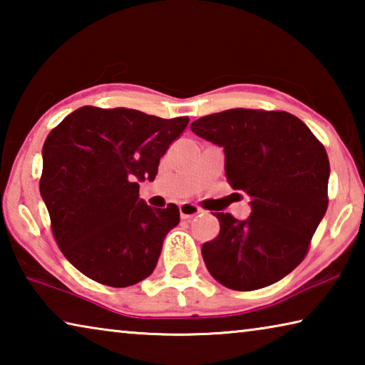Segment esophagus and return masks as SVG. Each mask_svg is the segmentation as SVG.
<instances>
[{"mask_svg":"<svg viewBox=\"0 0 365 365\" xmlns=\"http://www.w3.org/2000/svg\"><path fill=\"white\" fill-rule=\"evenodd\" d=\"M201 212V207H197L193 202H182L180 205V215L182 219H191Z\"/></svg>","mask_w":365,"mask_h":365,"instance_id":"esophagus-1","label":"esophagus"}]
</instances>
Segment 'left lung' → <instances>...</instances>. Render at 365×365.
Listing matches in <instances>:
<instances>
[{"label":"left lung","mask_w":365,"mask_h":365,"mask_svg":"<svg viewBox=\"0 0 365 365\" xmlns=\"http://www.w3.org/2000/svg\"><path fill=\"white\" fill-rule=\"evenodd\" d=\"M191 130L224 148L227 182L251 197L246 220L215 214L220 232L201 248L209 274L237 292L282 280L306 257L329 206L324 145L285 110L228 109Z\"/></svg>","instance_id":"8db88e82"}]
</instances>
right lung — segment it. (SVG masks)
Wrapping results in <instances>:
<instances>
[{
    "mask_svg": "<svg viewBox=\"0 0 365 365\" xmlns=\"http://www.w3.org/2000/svg\"><path fill=\"white\" fill-rule=\"evenodd\" d=\"M188 122L83 106L49 132L40 193L59 250L88 279L123 288L153 274L180 211L172 202L148 206L137 182L156 177L159 159Z\"/></svg>",
    "mask_w": 365,
    "mask_h": 365,
    "instance_id": "obj_1",
    "label": "right lung"
}]
</instances>
